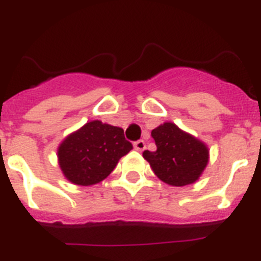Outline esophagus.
I'll list each match as a JSON object with an SVG mask.
<instances>
[{"label": "esophagus", "instance_id": "1", "mask_svg": "<svg viewBox=\"0 0 261 261\" xmlns=\"http://www.w3.org/2000/svg\"><path fill=\"white\" fill-rule=\"evenodd\" d=\"M133 145H135L136 150H138V151H142L145 149V146H146V145H145L144 140H138V141H136Z\"/></svg>", "mask_w": 261, "mask_h": 261}]
</instances>
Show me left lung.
<instances>
[{
	"label": "left lung",
	"instance_id": "8db88e82",
	"mask_svg": "<svg viewBox=\"0 0 261 261\" xmlns=\"http://www.w3.org/2000/svg\"><path fill=\"white\" fill-rule=\"evenodd\" d=\"M155 151H144L154 174L165 183L183 187L199 179L208 163V149L202 142L180 130L175 124L165 123L151 132Z\"/></svg>",
	"mask_w": 261,
	"mask_h": 261
}]
</instances>
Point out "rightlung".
I'll list each match as a JSON object with an SVG mask.
<instances>
[{
    "mask_svg": "<svg viewBox=\"0 0 261 261\" xmlns=\"http://www.w3.org/2000/svg\"><path fill=\"white\" fill-rule=\"evenodd\" d=\"M132 149L123 129L95 120L68 136L60 145V167L71 183L93 186L106 179L119 159Z\"/></svg>",
    "mask_w": 261,
    "mask_h": 261,
    "instance_id": "right-lung-1",
    "label": "right lung"
}]
</instances>
